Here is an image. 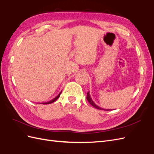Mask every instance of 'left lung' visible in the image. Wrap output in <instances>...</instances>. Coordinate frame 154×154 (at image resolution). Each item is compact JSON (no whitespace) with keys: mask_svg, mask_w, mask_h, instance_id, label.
Segmentation results:
<instances>
[{"mask_svg":"<svg viewBox=\"0 0 154 154\" xmlns=\"http://www.w3.org/2000/svg\"><path fill=\"white\" fill-rule=\"evenodd\" d=\"M87 100H88V103H89L92 106H94V108H96V109H99V110H105V109L101 108V107L98 106L96 105L94 103V102L92 101V98L91 97V96H90V94H89V92H87Z\"/></svg>","mask_w":154,"mask_h":154,"instance_id":"8db88e82","label":"left lung"}]
</instances>
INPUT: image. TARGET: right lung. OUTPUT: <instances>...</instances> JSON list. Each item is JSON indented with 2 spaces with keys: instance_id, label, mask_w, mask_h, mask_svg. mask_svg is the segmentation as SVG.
Returning a JSON list of instances; mask_svg holds the SVG:
<instances>
[{
  "instance_id": "obj_1",
  "label": "right lung",
  "mask_w": 154,
  "mask_h": 154,
  "mask_svg": "<svg viewBox=\"0 0 154 154\" xmlns=\"http://www.w3.org/2000/svg\"><path fill=\"white\" fill-rule=\"evenodd\" d=\"M61 93H62V92H60L59 93V94L57 96V97H55L54 99H53L52 100H51V101H48V102H46V103H44L43 104H44V105H47V104H50V103H53L54 101H55L56 100H57L58 97H60V94H61Z\"/></svg>"
}]
</instances>
